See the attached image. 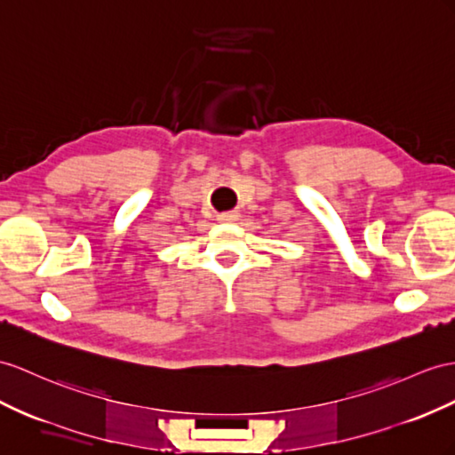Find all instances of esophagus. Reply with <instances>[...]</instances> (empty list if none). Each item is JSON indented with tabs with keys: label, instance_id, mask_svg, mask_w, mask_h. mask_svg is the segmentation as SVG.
Here are the masks:
<instances>
[{
	"label": "esophagus",
	"instance_id": "1",
	"mask_svg": "<svg viewBox=\"0 0 455 455\" xmlns=\"http://www.w3.org/2000/svg\"><path fill=\"white\" fill-rule=\"evenodd\" d=\"M238 219H240L238 212H225V213L217 215V220H220V223H236Z\"/></svg>",
	"mask_w": 455,
	"mask_h": 455
}]
</instances>
